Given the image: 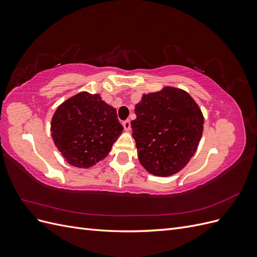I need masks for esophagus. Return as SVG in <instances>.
I'll return each mask as SVG.
<instances>
[{
  "mask_svg": "<svg viewBox=\"0 0 257 257\" xmlns=\"http://www.w3.org/2000/svg\"><path fill=\"white\" fill-rule=\"evenodd\" d=\"M122 125H123V127H124V131H126V132L131 131V122H130V120L123 121V122H122Z\"/></svg>",
  "mask_w": 257,
  "mask_h": 257,
  "instance_id": "1",
  "label": "esophagus"
}]
</instances>
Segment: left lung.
I'll list each match as a JSON object with an SVG mask.
<instances>
[{
    "label": "left lung",
    "mask_w": 257,
    "mask_h": 257,
    "mask_svg": "<svg viewBox=\"0 0 257 257\" xmlns=\"http://www.w3.org/2000/svg\"><path fill=\"white\" fill-rule=\"evenodd\" d=\"M131 122L137 155L148 173L168 177L180 172L196 152L204 115L188 92L165 87L144 94Z\"/></svg>",
    "instance_id": "1"
}]
</instances>
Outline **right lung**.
<instances>
[{
  "label": "right lung",
  "instance_id": "obj_1",
  "mask_svg": "<svg viewBox=\"0 0 257 257\" xmlns=\"http://www.w3.org/2000/svg\"><path fill=\"white\" fill-rule=\"evenodd\" d=\"M50 131L68 164L90 168L107 157L123 126L114 108L99 94L80 92L57 108Z\"/></svg>",
  "mask_w": 257,
  "mask_h": 257
}]
</instances>
